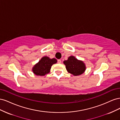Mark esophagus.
I'll return each instance as SVG.
<instances>
[{
  "mask_svg": "<svg viewBox=\"0 0 120 120\" xmlns=\"http://www.w3.org/2000/svg\"><path fill=\"white\" fill-rule=\"evenodd\" d=\"M57 63L59 64H60L61 63V60H57Z\"/></svg>",
  "mask_w": 120,
  "mask_h": 120,
  "instance_id": "esophagus-1",
  "label": "esophagus"
}]
</instances>
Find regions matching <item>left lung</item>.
Here are the masks:
<instances>
[{
	"label": "left lung",
	"mask_w": 120,
	"mask_h": 120,
	"mask_svg": "<svg viewBox=\"0 0 120 120\" xmlns=\"http://www.w3.org/2000/svg\"><path fill=\"white\" fill-rule=\"evenodd\" d=\"M68 72L74 75H79L83 73L86 70L85 64L82 61L79 60L75 57L71 56L68 60L64 61Z\"/></svg>",
	"instance_id": "left-lung-1"
}]
</instances>
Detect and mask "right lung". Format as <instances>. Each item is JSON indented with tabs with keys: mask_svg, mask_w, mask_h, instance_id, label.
<instances>
[{
	"mask_svg": "<svg viewBox=\"0 0 120 120\" xmlns=\"http://www.w3.org/2000/svg\"><path fill=\"white\" fill-rule=\"evenodd\" d=\"M56 62L57 60L56 59H50L48 56H44L34 67L32 71L37 75H45L49 73L52 65Z\"/></svg>",
	"mask_w": 120,
	"mask_h": 120,
	"instance_id": "add662e5",
	"label": "right lung"
}]
</instances>
